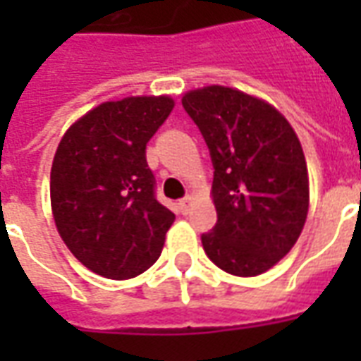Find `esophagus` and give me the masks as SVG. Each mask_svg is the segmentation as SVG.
Listing matches in <instances>:
<instances>
[{
  "instance_id": "1",
  "label": "esophagus",
  "mask_w": 361,
  "mask_h": 361,
  "mask_svg": "<svg viewBox=\"0 0 361 361\" xmlns=\"http://www.w3.org/2000/svg\"><path fill=\"white\" fill-rule=\"evenodd\" d=\"M193 201H195V199H193L191 195L183 197L180 203H178V204H180V211L183 212V214H188V212L191 211V207H193Z\"/></svg>"
}]
</instances>
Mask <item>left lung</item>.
Returning <instances> with one entry per match:
<instances>
[{
  "label": "left lung",
  "mask_w": 361,
  "mask_h": 361,
  "mask_svg": "<svg viewBox=\"0 0 361 361\" xmlns=\"http://www.w3.org/2000/svg\"><path fill=\"white\" fill-rule=\"evenodd\" d=\"M181 104L211 150L219 214L201 235L214 265L257 276L286 257L310 209V176L294 127L272 104L230 87L188 90Z\"/></svg>",
  "instance_id": "left-lung-1"
}]
</instances>
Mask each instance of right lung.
Here are the masks:
<instances>
[{
  "mask_svg": "<svg viewBox=\"0 0 361 361\" xmlns=\"http://www.w3.org/2000/svg\"><path fill=\"white\" fill-rule=\"evenodd\" d=\"M173 98L127 96L98 104L69 127L50 173L54 222L89 271L127 280L157 263L176 220L154 197L145 149Z\"/></svg>",
  "mask_w": 361,
  "mask_h": 361,
  "instance_id": "add662e5",
  "label": "right lung"
}]
</instances>
